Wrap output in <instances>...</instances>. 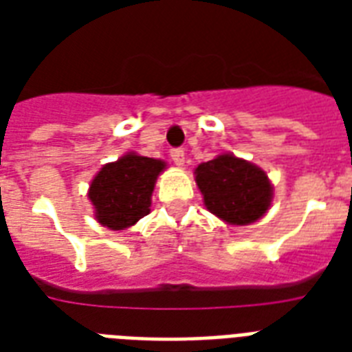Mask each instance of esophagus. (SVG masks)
<instances>
[{"mask_svg": "<svg viewBox=\"0 0 352 352\" xmlns=\"http://www.w3.org/2000/svg\"><path fill=\"white\" fill-rule=\"evenodd\" d=\"M171 159H173V162H175L177 166H184V162H186V157H184V149L182 148H173L170 151Z\"/></svg>", "mask_w": 352, "mask_h": 352, "instance_id": "esophagus-1", "label": "esophagus"}]
</instances>
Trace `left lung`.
Returning <instances> with one entry per match:
<instances>
[{
  "label": "left lung",
  "instance_id": "obj_1",
  "mask_svg": "<svg viewBox=\"0 0 352 352\" xmlns=\"http://www.w3.org/2000/svg\"><path fill=\"white\" fill-rule=\"evenodd\" d=\"M195 182L204 206L228 225H250L261 219L272 203V184L267 173L232 153L199 164Z\"/></svg>",
  "mask_w": 352,
  "mask_h": 352
}]
</instances>
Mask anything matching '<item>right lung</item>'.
<instances>
[{
    "instance_id": "right-lung-1",
    "label": "right lung",
    "mask_w": 352,
    "mask_h": 352,
    "mask_svg": "<svg viewBox=\"0 0 352 352\" xmlns=\"http://www.w3.org/2000/svg\"><path fill=\"white\" fill-rule=\"evenodd\" d=\"M164 168V160L137 153H126L104 166L87 193L96 221L109 230H126L148 215L155 181Z\"/></svg>"
}]
</instances>
